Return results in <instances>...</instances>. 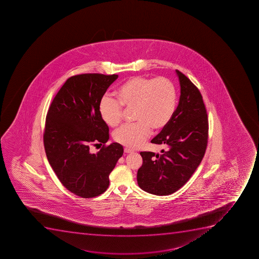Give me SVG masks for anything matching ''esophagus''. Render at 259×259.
Returning <instances> with one entry per match:
<instances>
[{
  "label": "esophagus",
  "mask_w": 259,
  "mask_h": 259,
  "mask_svg": "<svg viewBox=\"0 0 259 259\" xmlns=\"http://www.w3.org/2000/svg\"><path fill=\"white\" fill-rule=\"evenodd\" d=\"M124 152L126 153V154H130V153H133L134 150H133V149H129V148H125V149H124Z\"/></svg>",
  "instance_id": "esophagus-1"
}]
</instances>
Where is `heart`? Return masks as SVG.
<instances>
[{
	"mask_svg": "<svg viewBox=\"0 0 259 259\" xmlns=\"http://www.w3.org/2000/svg\"><path fill=\"white\" fill-rule=\"evenodd\" d=\"M177 106V89L169 78L134 76L115 90V100L101 99L99 112L106 125L115 127L122 120V108H134L136 122L118 128L113 138L124 146L139 148L151 135L152 128L162 130L169 124Z\"/></svg>",
	"mask_w": 259,
	"mask_h": 259,
	"instance_id": "1",
	"label": "heart"
}]
</instances>
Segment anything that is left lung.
<instances>
[{
  "label": "left lung",
  "instance_id": "1",
  "mask_svg": "<svg viewBox=\"0 0 259 259\" xmlns=\"http://www.w3.org/2000/svg\"><path fill=\"white\" fill-rule=\"evenodd\" d=\"M181 96L171 120L152 144H162V154L141 152L143 164L138 184L151 194H172L183 187L197 169L207 149L208 120L199 90L177 70Z\"/></svg>",
  "mask_w": 259,
  "mask_h": 259
}]
</instances>
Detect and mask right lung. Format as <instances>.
I'll use <instances>...</instances> for the list:
<instances>
[{
  "mask_svg": "<svg viewBox=\"0 0 259 259\" xmlns=\"http://www.w3.org/2000/svg\"><path fill=\"white\" fill-rule=\"evenodd\" d=\"M118 75L84 73L69 77L52 100L45 125V150L51 166L68 191L82 198L102 194L123 148L105 145L109 127L99 112V104ZM100 143L97 154L90 146Z\"/></svg>",
  "mask_w": 259,
  "mask_h": 259,
  "instance_id": "obj_1",
  "label": "right lung"
}]
</instances>
